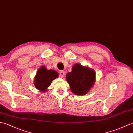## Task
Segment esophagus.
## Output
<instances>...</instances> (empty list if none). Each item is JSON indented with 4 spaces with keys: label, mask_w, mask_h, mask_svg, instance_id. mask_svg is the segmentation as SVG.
<instances>
[{
    "label": "esophagus",
    "mask_w": 133,
    "mask_h": 133,
    "mask_svg": "<svg viewBox=\"0 0 133 133\" xmlns=\"http://www.w3.org/2000/svg\"><path fill=\"white\" fill-rule=\"evenodd\" d=\"M64 76V72L63 71H60L59 72V77L61 78H63V76Z\"/></svg>",
    "instance_id": "34e87169"
}]
</instances>
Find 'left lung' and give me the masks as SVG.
I'll use <instances>...</instances> for the list:
<instances>
[{
	"mask_svg": "<svg viewBox=\"0 0 133 133\" xmlns=\"http://www.w3.org/2000/svg\"><path fill=\"white\" fill-rule=\"evenodd\" d=\"M95 71L88 67L75 64L72 71L67 74L66 81L71 91L77 95H84L93 87L95 82Z\"/></svg>",
	"mask_w": 133,
	"mask_h": 133,
	"instance_id": "left-lung-1",
	"label": "left lung"
}]
</instances>
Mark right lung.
<instances>
[{
    "instance_id": "add662e5",
    "label": "right lung",
    "mask_w": 133,
    "mask_h": 133,
    "mask_svg": "<svg viewBox=\"0 0 133 133\" xmlns=\"http://www.w3.org/2000/svg\"><path fill=\"white\" fill-rule=\"evenodd\" d=\"M58 76L57 71L47 70L45 66H41L38 70L35 78L34 84L36 88L41 92H46L52 81Z\"/></svg>"
}]
</instances>
